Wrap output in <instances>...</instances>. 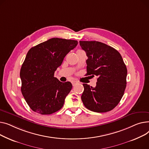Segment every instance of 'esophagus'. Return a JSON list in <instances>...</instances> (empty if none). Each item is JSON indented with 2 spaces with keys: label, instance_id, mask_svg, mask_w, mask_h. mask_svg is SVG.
Returning a JSON list of instances; mask_svg holds the SVG:
<instances>
[{
  "label": "esophagus",
  "instance_id": "1",
  "mask_svg": "<svg viewBox=\"0 0 149 149\" xmlns=\"http://www.w3.org/2000/svg\"><path fill=\"white\" fill-rule=\"evenodd\" d=\"M72 83L73 86H74V85H75V84L77 83V81H72Z\"/></svg>",
  "mask_w": 149,
  "mask_h": 149
}]
</instances>
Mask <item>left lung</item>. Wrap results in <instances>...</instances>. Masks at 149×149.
<instances>
[{"label":"left lung","mask_w":149,"mask_h":149,"mask_svg":"<svg viewBox=\"0 0 149 149\" xmlns=\"http://www.w3.org/2000/svg\"><path fill=\"white\" fill-rule=\"evenodd\" d=\"M86 52V75L97 76L94 88L84 84L81 99L84 106L95 112L114 108L124 94L127 68L119 52L106 44L96 41H80Z\"/></svg>","instance_id":"1"}]
</instances>
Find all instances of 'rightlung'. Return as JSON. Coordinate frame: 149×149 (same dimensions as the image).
Masks as SVG:
<instances>
[{"mask_svg":"<svg viewBox=\"0 0 149 149\" xmlns=\"http://www.w3.org/2000/svg\"><path fill=\"white\" fill-rule=\"evenodd\" d=\"M77 43L76 40L53 38L28 51L20 69L21 91L34 112L48 115L63 107L72 84L60 82L54 73Z\"/></svg>","mask_w":149,"mask_h":149,"instance_id":"right-lung-1","label":"right lung"}]
</instances>
